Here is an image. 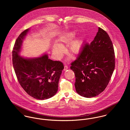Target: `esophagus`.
I'll return each instance as SVG.
<instances>
[{"label":"esophagus","instance_id":"esophagus-1","mask_svg":"<svg viewBox=\"0 0 130 130\" xmlns=\"http://www.w3.org/2000/svg\"><path fill=\"white\" fill-rule=\"evenodd\" d=\"M68 67L67 66H64V69H63V70H64V71H66V70H68Z\"/></svg>","mask_w":130,"mask_h":130}]
</instances>
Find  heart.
Returning a JSON list of instances; mask_svg holds the SVG:
<instances>
[{"label":"heart","mask_w":130,"mask_h":130,"mask_svg":"<svg viewBox=\"0 0 130 130\" xmlns=\"http://www.w3.org/2000/svg\"><path fill=\"white\" fill-rule=\"evenodd\" d=\"M74 32H70L66 33L59 37L58 39V44H54L52 47L53 52L57 57H61L64 52V48L62 46L63 44L70 42L74 37ZM82 46L83 40L81 38L76 37L70 42L69 50L72 54L74 55H77L81 51Z\"/></svg>","instance_id":"1"}]
</instances>
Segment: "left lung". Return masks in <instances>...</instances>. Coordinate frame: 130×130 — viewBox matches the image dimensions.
Returning <instances> with one entry per match:
<instances>
[{"label":"left lung","mask_w":130,"mask_h":130,"mask_svg":"<svg viewBox=\"0 0 130 130\" xmlns=\"http://www.w3.org/2000/svg\"><path fill=\"white\" fill-rule=\"evenodd\" d=\"M113 45L108 34L100 27L90 44H85L71 69L75 76L76 93L94 97L108 86L115 67Z\"/></svg>","instance_id":"1"}]
</instances>
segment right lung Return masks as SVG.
<instances>
[{
	"label": "right lung",
	"mask_w": 130,
	"mask_h": 130,
	"mask_svg": "<svg viewBox=\"0 0 130 130\" xmlns=\"http://www.w3.org/2000/svg\"><path fill=\"white\" fill-rule=\"evenodd\" d=\"M23 31L16 40L12 51V62L19 83L28 94L43 100L55 95L64 67L59 61L48 58L46 53L36 57L20 55L23 40L29 31Z\"/></svg>",
	"instance_id": "1"
}]
</instances>
